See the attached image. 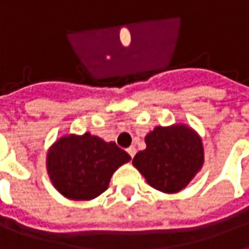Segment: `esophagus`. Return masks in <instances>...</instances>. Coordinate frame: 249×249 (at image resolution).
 Wrapping results in <instances>:
<instances>
[{
  "instance_id": "obj_1",
  "label": "esophagus",
  "mask_w": 249,
  "mask_h": 249,
  "mask_svg": "<svg viewBox=\"0 0 249 249\" xmlns=\"http://www.w3.org/2000/svg\"><path fill=\"white\" fill-rule=\"evenodd\" d=\"M126 152H128V153H129V156L133 159V157H135V155H136V148H135V146H129V148L126 149Z\"/></svg>"
}]
</instances>
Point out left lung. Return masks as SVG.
Here are the masks:
<instances>
[{"label":"left lung","instance_id":"obj_1","mask_svg":"<svg viewBox=\"0 0 249 249\" xmlns=\"http://www.w3.org/2000/svg\"><path fill=\"white\" fill-rule=\"evenodd\" d=\"M145 144L132 164L157 191L180 192L203 167L201 139L187 125L156 126L145 136Z\"/></svg>","mask_w":249,"mask_h":249}]
</instances>
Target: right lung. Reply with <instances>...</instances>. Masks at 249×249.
I'll return each instance as SVG.
<instances>
[{"label": "right lung", "mask_w": 249, "mask_h": 249, "mask_svg": "<svg viewBox=\"0 0 249 249\" xmlns=\"http://www.w3.org/2000/svg\"><path fill=\"white\" fill-rule=\"evenodd\" d=\"M130 156L97 136H62L49 148L46 168L52 184L71 200H92L107 191L116 169Z\"/></svg>", "instance_id": "add662e5"}]
</instances>
